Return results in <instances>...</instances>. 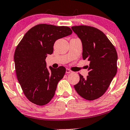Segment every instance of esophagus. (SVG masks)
<instances>
[{"mask_svg": "<svg viewBox=\"0 0 130 130\" xmlns=\"http://www.w3.org/2000/svg\"><path fill=\"white\" fill-rule=\"evenodd\" d=\"M66 73H72L73 72L71 71V70H70L69 69H66Z\"/></svg>", "mask_w": 130, "mask_h": 130, "instance_id": "esophagus-1", "label": "esophagus"}]
</instances>
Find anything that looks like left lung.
Instances as JSON below:
<instances>
[{
  "mask_svg": "<svg viewBox=\"0 0 130 130\" xmlns=\"http://www.w3.org/2000/svg\"><path fill=\"white\" fill-rule=\"evenodd\" d=\"M71 28L82 41L83 59L90 61L87 78L79 74V82L74 87L86 100H96L106 92L116 76V50L105 35L97 28L86 25Z\"/></svg>",
  "mask_w": 130,
  "mask_h": 130,
  "instance_id": "8db88e82",
  "label": "left lung"
}]
</instances>
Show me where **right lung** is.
<instances>
[{"label":"right lung","mask_w":130,"mask_h":130,"mask_svg":"<svg viewBox=\"0 0 130 130\" xmlns=\"http://www.w3.org/2000/svg\"><path fill=\"white\" fill-rule=\"evenodd\" d=\"M72 33L68 26L39 24L25 34L16 47L14 59L18 81L26 97L37 105L50 101L66 72L62 66L48 70L45 59L53 53L55 41Z\"/></svg>","instance_id":"right-lung-1"}]
</instances>
